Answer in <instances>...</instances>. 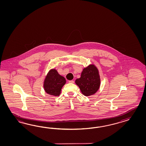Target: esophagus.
<instances>
[{"instance_id":"1","label":"esophagus","mask_w":146,"mask_h":146,"mask_svg":"<svg viewBox=\"0 0 146 146\" xmlns=\"http://www.w3.org/2000/svg\"><path fill=\"white\" fill-rule=\"evenodd\" d=\"M69 83H71V84H74V81L69 80Z\"/></svg>"}]
</instances>
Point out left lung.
<instances>
[{
    "label": "left lung",
    "instance_id": "1",
    "mask_svg": "<svg viewBox=\"0 0 146 146\" xmlns=\"http://www.w3.org/2000/svg\"><path fill=\"white\" fill-rule=\"evenodd\" d=\"M75 83L84 96H90L95 94L99 89L101 84L98 69L94 64H90L84 68L80 78L77 79Z\"/></svg>",
    "mask_w": 146,
    "mask_h": 146
}]
</instances>
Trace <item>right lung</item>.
I'll use <instances>...</instances> for the list:
<instances>
[{
    "label": "right lung",
    "mask_w": 146,
    "mask_h": 146,
    "mask_svg": "<svg viewBox=\"0 0 146 146\" xmlns=\"http://www.w3.org/2000/svg\"><path fill=\"white\" fill-rule=\"evenodd\" d=\"M66 82L65 78L60 75L55 69H51L47 74L43 82V88L47 94L59 96L62 87Z\"/></svg>",
    "instance_id": "right-lung-1"
}]
</instances>
